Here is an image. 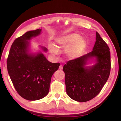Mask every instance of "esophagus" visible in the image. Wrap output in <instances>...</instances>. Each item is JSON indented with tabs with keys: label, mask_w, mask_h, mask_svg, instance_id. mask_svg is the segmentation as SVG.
Instances as JSON below:
<instances>
[{
	"label": "esophagus",
	"mask_w": 121,
	"mask_h": 121,
	"mask_svg": "<svg viewBox=\"0 0 121 121\" xmlns=\"http://www.w3.org/2000/svg\"><path fill=\"white\" fill-rule=\"evenodd\" d=\"M62 68H63L62 65H60V66H59V69H60V70H61V69H62Z\"/></svg>",
	"instance_id": "1"
}]
</instances>
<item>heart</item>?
I'll return each mask as SVG.
<instances>
[{"label": "heart", "instance_id": "b5f03b06", "mask_svg": "<svg viewBox=\"0 0 121 121\" xmlns=\"http://www.w3.org/2000/svg\"><path fill=\"white\" fill-rule=\"evenodd\" d=\"M55 42L57 48H65V56L70 60L79 58L87 46L85 39L81 37V36L76 33L59 36L56 39ZM48 48L51 54H57L58 49L54 45H50Z\"/></svg>", "mask_w": 121, "mask_h": 121}]
</instances>
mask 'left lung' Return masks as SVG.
Segmentation results:
<instances>
[{"mask_svg": "<svg viewBox=\"0 0 121 121\" xmlns=\"http://www.w3.org/2000/svg\"><path fill=\"white\" fill-rule=\"evenodd\" d=\"M95 64L88 66L90 60ZM109 47L96 32V41L92 51L64 65L67 95L78 102L92 99L101 91L108 80L110 71Z\"/></svg>", "mask_w": 121, "mask_h": 121, "instance_id": "1", "label": "left lung"}]
</instances>
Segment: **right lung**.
I'll list each match as a JSON object with an SVG mask.
<instances>
[{
  "label": "right lung",
  "instance_id": "obj_1",
  "mask_svg": "<svg viewBox=\"0 0 121 121\" xmlns=\"http://www.w3.org/2000/svg\"><path fill=\"white\" fill-rule=\"evenodd\" d=\"M42 29L27 31L12 44L7 60L9 74L14 87L24 99L35 101L48 93L51 79L60 63L48 61L42 51L30 52V41L39 35ZM43 52L48 49L40 46Z\"/></svg>",
  "mask_w": 121,
  "mask_h": 121
}]
</instances>
